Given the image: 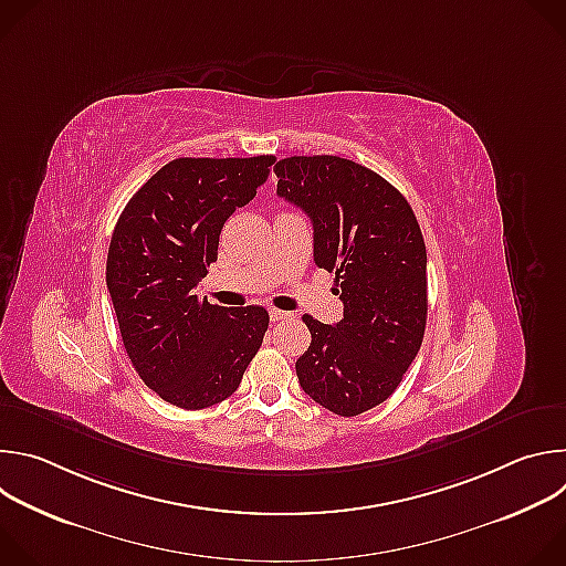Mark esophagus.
<instances>
[{
	"label": "esophagus",
	"mask_w": 566,
	"mask_h": 566,
	"mask_svg": "<svg viewBox=\"0 0 566 566\" xmlns=\"http://www.w3.org/2000/svg\"><path fill=\"white\" fill-rule=\"evenodd\" d=\"M269 313H271V319H273V322H280V319H286V317H291V313H286V311H280V308H271Z\"/></svg>",
	"instance_id": "34e87169"
}]
</instances>
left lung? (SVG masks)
I'll return each mask as SVG.
<instances>
[{"instance_id": "obj_1", "label": "left lung", "mask_w": 566, "mask_h": 566, "mask_svg": "<svg viewBox=\"0 0 566 566\" xmlns=\"http://www.w3.org/2000/svg\"><path fill=\"white\" fill-rule=\"evenodd\" d=\"M277 195L313 223V260L336 273L343 319L304 315L308 349L300 387L338 417H358L400 385L421 349L428 317V253L410 208L391 184L340 156L275 164Z\"/></svg>"}]
</instances>
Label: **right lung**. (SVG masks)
<instances>
[{"instance_id":"obj_1","label":"right lung","mask_w":566,"mask_h":566,"mask_svg":"<svg viewBox=\"0 0 566 566\" xmlns=\"http://www.w3.org/2000/svg\"><path fill=\"white\" fill-rule=\"evenodd\" d=\"M275 156L175 158L125 206L107 253V289L125 352L160 398L184 410L226 400L269 329L264 306L199 300L228 217L269 179Z\"/></svg>"}]
</instances>
